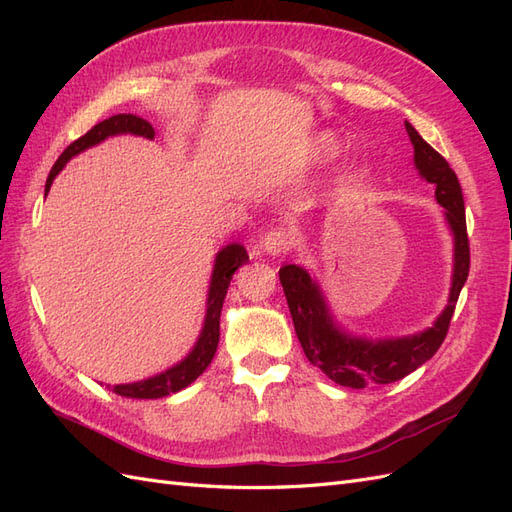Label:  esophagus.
I'll return each mask as SVG.
<instances>
[{"label": "esophagus", "instance_id": "esophagus-1", "mask_svg": "<svg viewBox=\"0 0 512 512\" xmlns=\"http://www.w3.org/2000/svg\"><path fill=\"white\" fill-rule=\"evenodd\" d=\"M290 243H292L290 235L284 228H273L267 232L265 237H262L260 247H262V252H267L269 256H280L288 250Z\"/></svg>", "mask_w": 512, "mask_h": 512}]
</instances>
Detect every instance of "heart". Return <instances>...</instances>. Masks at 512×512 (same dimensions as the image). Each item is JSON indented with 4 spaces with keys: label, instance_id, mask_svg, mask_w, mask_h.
<instances>
[{
    "label": "heart",
    "instance_id": "1",
    "mask_svg": "<svg viewBox=\"0 0 512 512\" xmlns=\"http://www.w3.org/2000/svg\"><path fill=\"white\" fill-rule=\"evenodd\" d=\"M339 151H342V145L337 138L331 132H322L309 145V160L314 164H327L339 156Z\"/></svg>",
    "mask_w": 512,
    "mask_h": 512
}]
</instances>
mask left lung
Segmentation results:
<instances>
[{"label":"left lung","instance_id":"obj_1","mask_svg":"<svg viewBox=\"0 0 512 512\" xmlns=\"http://www.w3.org/2000/svg\"><path fill=\"white\" fill-rule=\"evenodd\" d=\"M406 132L414 145V166L418 175L436 185V200L444 207L446 222L451 226L455 241L451 294H448V305L433 322V327L408 337H354L337 327L327 299H324L318 282L312 280V275L299 265H286L280 269V282L290 307L294 331H297L307 361L322 369L335 384L350 386V389L391 384L406 378L429 361L444 342L459 292L470 273L466 207H463V194L455 170L436 149L423 141V136L408 121Z\"/></svg>","mask_w":512,"mask_h":512}]
</instances>
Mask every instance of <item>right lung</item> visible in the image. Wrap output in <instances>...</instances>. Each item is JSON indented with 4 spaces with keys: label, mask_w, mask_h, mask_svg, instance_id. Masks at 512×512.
Instances as JSON below:
<instances>
[{
    "label": "right lung",
    "mask_w": 512,
    "mask_h": 512,
    "mask_svg": "<svg viewBox=\"0 0 512 512\" xmlns=\"http://www.w3.org/2000/svg\"><path fill=\"white\" fill-rule=\"evenodd\" d=\"M117 134H134V136H143V138H151L156 136V130H153L151 123L143 117L136 115H113L100 123H96L87 134H83L81 138H76L72 145H68L64 149V153L57 158L55 166L51 168L49 179H46L44 185V194H49L53 179L59 175V170L66 166L68 160H72L74 156H79L81 151L94 147L98 143H102L104 138L108 136H117ZM250 260L247 256L245 247L239 243H230L218 252L215 256V265H213V273H211V284H209V297H207V314H205V322H203V331H200L196 344L192 348V352L185 356V359L177 365H173L170 369L162 371L158 376H151L147 380L141 382H130V384H115L113 391L121 397H132V399H158V397H166L170 393H177L185 386L192 384L203 371L209 367V363L213 361V354L218 350V342H220V314H222V305H224V297L226 290L230 286L232 275L235 271L245 265Z\"/></svg>",
    "instance_id": "right-lung-1"
}]
</instances>
